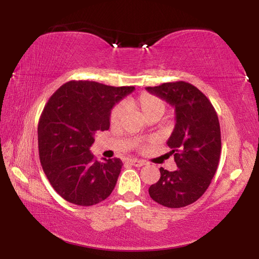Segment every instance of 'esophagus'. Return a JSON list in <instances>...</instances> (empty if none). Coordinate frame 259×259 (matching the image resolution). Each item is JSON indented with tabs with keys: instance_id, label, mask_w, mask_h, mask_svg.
Masks as SVG:
<instances>
[{
	"instance_id": "esophagus-1",
	"label": "esophagus",
	"mask_w": 259,
	"mask_h": 259,
	"mask_svg": "<svg viewBox=\"0 0 259 259\" xmlns=\"http://www.w3.org/2000/svg\"><path fill=\"white\" fill-rule=\"evenodd\" d=\"M129 162L135 166H143V165L146 164V162L144 160H137V159H133V160H130Z\"/></svg>"
}]
</instances>
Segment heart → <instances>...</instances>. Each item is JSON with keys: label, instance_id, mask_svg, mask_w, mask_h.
<instances>
[{"label": "heart", "instance_id": "1", "mask_svg": "<svg viewBox=\"0 0 259 259\" xmlns=\"http://www.w3.org/2000/svg\"><path fill=\"white\" fill-rule=\"evenodd\" d=\"M124 106L139 112L145 120L153 116H156L160 119L165 111L164 103L159 97L151 94H142L139 97L135 99H126L124 102ZM122 117H123V108L120 105H117V106L112 109L109 119H111L112 123H119Z\"/></svg>", "mask_w": 259, "mask_h": 259}]
</instances>
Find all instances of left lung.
<instances>
[{"instance_id": "1", "label": "left lung", "mask_w": 259, "mask_h": 259, "mask_svg": "<svg viewBox=\"0 0 259 259\" xmlns=\"http://www.w3.org/2000/svg\"><path fill=\"white\" fill-rule=\"evenodd\" d=\"M175 107L176 124L168 139L177 169L160 168L161 177L148 188L155 202L183 208L207 191L216 174L222 151L221 126L212 104L191 83L177 81L146 87Z\"/></svg>"}]
</instances>
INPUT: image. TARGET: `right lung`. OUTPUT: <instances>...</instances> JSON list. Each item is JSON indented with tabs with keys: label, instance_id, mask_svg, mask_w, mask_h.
<instances>
[{
	"label": "right lung",
	"instance_id": "add662e5",
	"mask_svg": "<svg viewBox=\"0 0 259 259\" xmlns=\"http://www.w3.org/2000/svg\"><path fill=\"white\" fill-rule=\"evenodd\" d=\"M135 87L69 81L48 100L37 126L38 154L47 178L68 202L94 205L111 195L123 163L96 160L90 147L97 131L109 129L114 105Z\"/></svg>",
	"mask_w": 259,
	"mask_h": 259
}]
</instances>
